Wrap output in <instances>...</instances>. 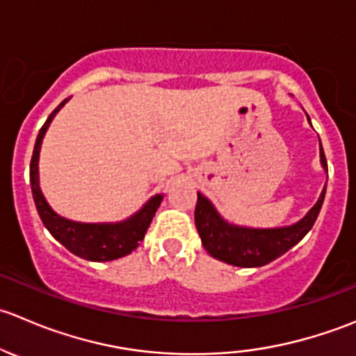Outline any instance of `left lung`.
Wrapping results in <instances>:
<instances>
[{"label": "left lung", "instance_id": "obj_1", "mask_svg": "<svg viewBox=\"0 0 356 356\" xmlns=\"http://www.w3.org/2000/svg\"><path fill=\"white\" fill-rule=\"evenodd\" d=\"M320 161L327 170V159L322 143H320ZM323 197H325V188L322 190V195L316 200L315 206L309 209V213L293 227L265 228V230L235 227V225L227 223L216 213L213 204L200 192L197 193V206L193 218H195V227L204 249L213 258L228 263V265L252 268V266L268 265L279 256L286 254L312 230L316 216L322 209Z\"/></svg>", "mask_w": 356, "mask_h": 356}]
</instances>
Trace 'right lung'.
<instances>
[{"label":"right lung","instance_id":"add662e5","mask_svg":"<svg viewBox=\"0 0 356 356\" xmlns=\"http://www.w3.org/2000/svg\"><path fill=\"white\" fill-rule=\"evenodd\" d=\"M67 100L69 98H65L51 112L36 138L33 159H31V188H33L34 204H36L41 221L48 228V232L76 256L90 259V261H111V259L122 258L135 251L140 242L143 241L147 228L150 227V221H152L157 207L161 206L163 195L152 197L135 216L121 221V223H76V221L65 220V218L55 214L41 193L40 178H38V159H40V149L44 133H47L51 119Z\"/></svg>","mask_w":356,"mask_h":356}]
</instances>
